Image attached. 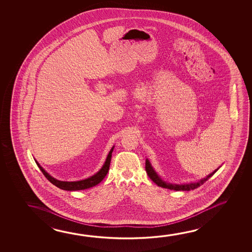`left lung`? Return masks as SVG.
<instances>
[{
  "instance_id": "obj_1",
  "label": "left lung",
  "mask_w": 252,
  "mask_h": 252,
  "mask_svg": "<svg viewBox=\"0 0 252 252\" xmlns=\"http://www.w3.org/2000/svg\"><path fill=\"white\" fill-rule=\"evenodd\" d=\"M220 167L218 169H215V171H213L212 173L209 174L208 176H206V178L200 179L199 181L190 182V183H186V184H172V183H168V182L162 180L161 177L157 174V171L153 168L149 159H146V171H147L148 176L150 178V179L160 187L174 190H190L198 188L199 186H202L205 182L207 181L220 169Z\"/></svg>"
}]
</instances>
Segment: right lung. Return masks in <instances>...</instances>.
I'll list each match as a JSON object with an SVG mask.
<instances>
[{"label":"right lung","instance_id":"1","mask_svg":"<svg viewBox=\"0 0 252 252\" xmlns=\"http://www.w3.org/2000/svg\"><path fill=\"white\" fill-rule=\"evenodd\" d=\"M113 149H114V146L112 147V149L110 150V152L108 154L107 157H106L105 161H104L103 165L102 166V168L96 173L94 174L93 176H91L90 178H85V179H83V180H79V181L68 182L58 180V179L54 178V177H52L49 173H47L46 170L43 169V167L37 162L36 159H34V160L36 161L37 167L41 170L42 173L45 175V177L53 185L57 186L60 189L65 190H85V189H88V188H91V187L98 185L100 182L102 181L103 178H105V176L107 175L108 171H109V168H110V162H111V159H112V154L113 152Z\"/></svg>","mask_w":252,"mask_h":252}]
</instances>
